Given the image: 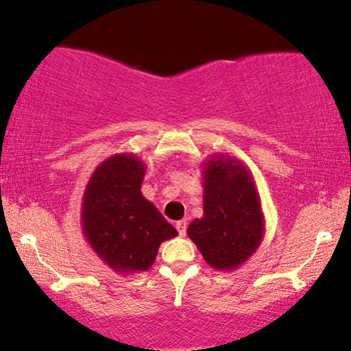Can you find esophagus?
Wrapping results in <instances>:
<instances>
[{"label":"esophagus","mask_w":351,"mask_h":351,"mask_svg":"<svg viewBox=\"0 0 351 351\" xmlns=\"http://www.w3.org/2000/svg\"><path fill=\"white\" fill-rule=\"evenodd\" d=\"M176 230H178V233L181 234V237H184L186 234V228H188V223H186V220H180V221H176Z\"/></svg>","instance_id":"1"}]
</instances>
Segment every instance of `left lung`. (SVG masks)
Here are the masks:
<instances>
[{"label": "left lung", "instance_id": "8db88e82", "mask_svg": "<svg viewBox=\"0 0 351 351\" xmlns=\"http://www.w3.org/2000/svg\"><path fill=\"white\" fill-rule=\"evenodd\" d=\"M204 215L193 220L188 237L215 270L241 267L261 246L264 212L252 173L241 160L214 154L202 163Z\"/></svg>", "mask_w": 351, "mask_h": 351}]
</instances>
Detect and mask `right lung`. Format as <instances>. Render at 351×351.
<instances>
[{
	"label": "right lung",
	"instance_id": "right-lung-1",
	"mask_svg": "<svg viewBox=\"0 0 351 351\" xmlns=\"http://www.w3.org/2000/svg\"><path fill=\"white\" fill-rule=\"evenodd\" d=\"M145 165L114 154L95 168L84 191L82 232L97 256L118 274L145 272L158 247L178 232L141 193Z\"/></svg>",
	"mask_w": 351,
	"mask_h": 351
}]
</instances>
